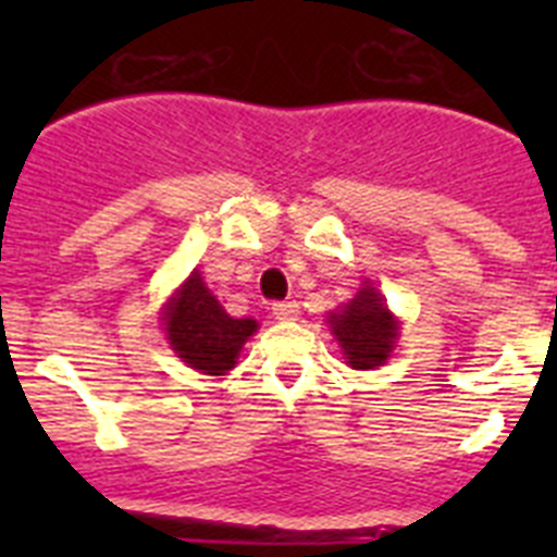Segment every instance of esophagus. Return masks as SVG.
<instances>
[{
	"instance_id": "esophagus-1",
	"label": "esophagus",
	"mask_w": 557,
	"mask_h": 557,
	"mask_svg": "<svg viewBox=\"0 0 557 557\" xmlns=\"http://www.w3.org/2000/svg\"><path fill=\"white\" fill-rule=\"evenodd\" d=\"M298 314H301V307L295 301H278L273 304V318L275 321H298Z\"/></svg>"
}]
</instances>
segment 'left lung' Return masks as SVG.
I'll return each instance as SVG.
<instances>
[{
  "label": "left lung",
  "mask_w": 557,
  "mask_h": 557,
  "mask_svg": "<svg viewBox=\"0 0 557 557\" xmlns=\"http://www.w3.org/2000/svg\"><path fill=\"white\" fill-rule=\"evenodd\" d=\"M329 329L346 362L357 371L385 366L398 339V321L371 282L362 284L346 307L329 312Z\"/></svg>",
  "instance_id": "1"
}]
</instances>
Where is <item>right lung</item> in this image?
Returning <instances> with one entry per match:
<instances>
[{
  "instance_id": "right-lung-1",
  "label": "right lung",
  "mask_w": 557,
  "mask_h": 557,
  "mask_svg": "<svg viewBox=\"0 0 557 557\" xmlns=\"http://www.w3.org/2000/svg\"><path fill=\"white\" fill-rule=\"evenodd\" d=\"M259 329L250 318H231L195 273L175 289L164 307V332L172 351L186 366L209 376H223L236 366L245 339Z\"/></svg>"
}]
</instances>
